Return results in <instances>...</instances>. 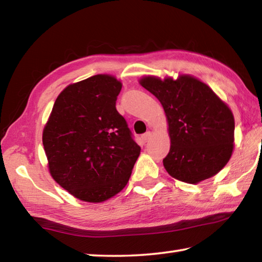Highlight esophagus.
Instances as JSON below:
<instances>
[{"instance_id": "esophagus-1", "label": "esophagus", "mask_w": 262, "mask_h": 262, "mask_svg": "<svg viewBox=\"0 0 262 262\" xmlns=\"http://www.w3.org/2000/svg\"><path fill=\"white\" fill-rule=\"evenodd\" d=\"M151 136H152V133L151 132H147V133H145V134L142 135V140H143L144 142H148L150 139H151Z\"/></svg>"}]
</instances>
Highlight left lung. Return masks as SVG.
Returning <instances> with one entry per match:
<instances>
[{
  "instance_id": "8db88e82",
  "label": "left lung",
  "mask_w": 262,
  "mask_h": 262,
  "mask_svg": "<svg viewBox=\"0 0 262 262\" xmlns=\"http://www.w3.org/2000/svg\"><path fill=\"white\" fill-rule=\"evenodd\" d=\"M161 101L168 122L171 147L163 159L167 173L198 184L215 176L232 155L234 119L231 110L207 84L188 75L140 81Z\"/></svg>"
}]
</instances>
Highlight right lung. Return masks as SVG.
I'll use <instances>...</instances> for the list:
<instances>
[{
    "instance_id": "1",
    "label": "right lung",
    "mask_w": 262,
    "mask_h": 262,
    "mask_svg": "<svg viewBox=\"0 0 262 262\" xmlns=\"http://www.w3.org/2000/svg\"><path fill=\"white\" fill-rule=\"evenodd\" d=\"M121 83L96 75L57 97L43 128L51 176L85 202H103L127 185L141 148L115 107Z\"/></svg>"
}]
</instances>
